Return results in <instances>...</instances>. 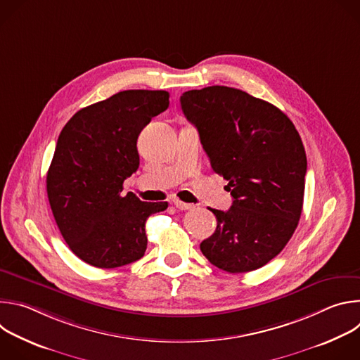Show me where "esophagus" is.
I'll use <instances>...</instances> for the list:
<instances>
[{"label":"esophagus","mask_w":360,"mask_h":360,"mask_svg":"<svg viewBox=\"0 0 360 360\" xmlns=\"http://www.w3.org/2000/svg\"><path fill=\"white\" fill-rule=\"evenodd\" d=\"M174 205H175V207H176L179 211H188V210H192V208H193L192 203H185V202L179 200V199L174 200Z\"/></svg>","instance_id":"34e87169"}]
</instances>
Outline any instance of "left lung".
<instances>
[{
  "label": "left lung",
  "mask_w": 360,
  "mask_h": 360,
  "mask_svg": "<svg viewBox=\"0 0 360 360\" xmlns=\"http://www.w3.org/2000/svg\"><path fill=\"white\" fill-rule=\"evenodd\" d=\"M181 107L233 198L226 212L210 210L218 225L202 253L229 274L266 265L302 214L307 162L299 132L279 108L236 88L186 91Z\"/></svg>",
  "instance_id": "8db88e82"
}]
</instances>
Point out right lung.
I'll return each instance as SVG.
<instances>
[{
  "instance_id": "right-lung-1",
  "label": "right lung",
  "mask_w": 360,
  "mask_h": 360,
  "mask_svg": "<svg viewBox=\"0 0 360 360\" xmlns=\"http://www.w3.org/2000/svg\"><path fill=\"white\" fill-rule=\"evenodd\" d=\"M168 105L167 91H121L79 110L58 136L46 174L51 211L70 249L95 268L141 259L148 217L168 208L121 193L139 167L141 131Z\"/></svg>"
}]
</instances>
